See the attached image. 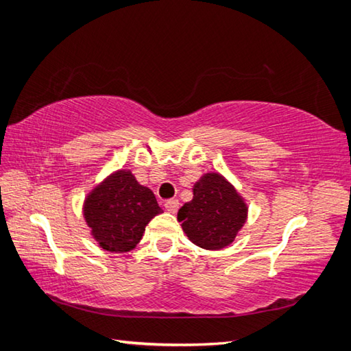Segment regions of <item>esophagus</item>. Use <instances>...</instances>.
I'll return each instance as SVG.
<instances>
[{
  "label": "esophagus",
  "instance_id": "obj_1",
  "mask_svg": "<svg viewBox=\"0 0 351 351\" xmlns=\"http://www.w3.org/2000/svg\"><path fill=\"white\" fill-rule=\"evenodd\" d=\"M178 209H180V201H178V199H170V201H167V203H165V210H167L169 213H173V215H175Z\"/></svg>",
  "mask_w": 351,
  "mask_h": 351
}]
</instances>
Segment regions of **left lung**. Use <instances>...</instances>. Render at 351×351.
<instances>
[{
	"instance_id": "obj_1",
	"label": "left lung",
	"mask_w": 351,
	"mask_h": 351,
	"mask_svg": "<svg viewBox=\"0 0 351 351\" xmlns=\"http://www.w3.org/2000/svg\"><path fill=\"white\" fill-rule=\"evenodd\" d=\"M246 218L245 198L217 171L206 173L195 182L192 201L178 212V221L189 240L209 251L229 246Z\"/></svg>"
}]
</instances>
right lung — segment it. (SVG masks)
<instances>
[{
  "label": "right lung",
  "instance_id": "add662e5",
  "mask_svg": "<svg viewBox=\"0 0 351 351\" xmlns=\"http://www.w3.org/2000/svg\"><path fill=\"white\" fill-rule=\"evenodd\" d=\"M154 193L141 186L130 170H116L99 182L83 201V218L93 239L108 252H130L145 226L161 213Z\"/></svg>",
  "mask_w": 351,
  "mask_h": 351
}]
</instances>
